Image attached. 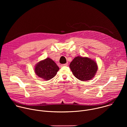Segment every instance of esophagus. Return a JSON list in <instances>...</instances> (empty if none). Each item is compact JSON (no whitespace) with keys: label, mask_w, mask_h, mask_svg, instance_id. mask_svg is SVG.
Instances as JSON below:
<instances>
[{"label":"esophagus","mask_w":127,"mask_h":127,"mask_svg":"<svg viewBox=\"0 0 127 127\" xmlns=\"http://www.w3.org/2000/svg\"><path fill=\"white\" fill-rule=\"evenodd\" d=\"M68 65V63H66V64H61V67H63V66H66Z\"/></svg>","instance_id":"esophagus-1"}]
</instances>
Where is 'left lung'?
<instances>
[{
  "label": "left lung",
  "instance_id": "1",
  "mask_svg": "<svg viewBox=\"0 0 127 127\" xmlns=\"http://www.w3.org/2000/svg\"><path fill=\"white\" fill-rule=\"evenodd\" d=\"M69 67L74 76L83 81L93 78L98 69L97 63L94 60L80 56L75 57Z\"/></svg>",
  "mask_w": 127,
  "mask_h": 127
}]
</instances>
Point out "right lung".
<instances>
[{"label": "right lung", "mask_w": 127, "mask_h": 127, "mask_svg": "<svg viewBox=\"0 0 127 127\" xmlns=\"http://www.w3.org/2000/svg\"><path fill=\"white\" fill-rule=\"evenodd\" d=\"M59 69L53 60L50 58L41 60L36 64L34 67V72L38 77L49 80L55 77Z\"/></svg>", "instance_id": "right-lung-1"}]
</instances>
